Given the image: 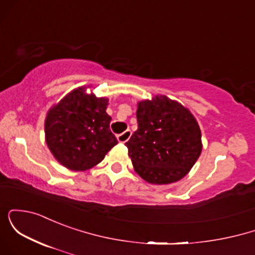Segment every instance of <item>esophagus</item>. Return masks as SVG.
<instances>
[{
  "label": "esophagus",
  "mask_w": 255,
  "mask_h": 255,
  "mask_svg": "<svg viewBox=\"0 0 255 255\" xmlns=\"http://www.w3.org/2000/svg\"><path fill=\"white\" fill-rule=\"evenodd\" d=\"M130 135H131V131L129 129H127L126 131H124V133L119 134V135H118L119 142H121V144H125L126 141H128V140H129Z\"/></svg>",
  "instance_id": "1"
}]
</instances>
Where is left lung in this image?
Listing matches in <instances>:
<instances>
[{
    "label": "left lung",
    "mask_w": 255,
    "mask_h": 255,
    "mask_svg": "<svg viewBox=\"0 0 255 255\" xmlns=\"http://www.w3.org/2000/svg\"><path fill=\"white\" fill-rule=\"evenodd\" d=\"M137 129L126 142L134 170L152 184L181 180L203 150L197 120L187 108L166 96L137 103Z\"/></svg>",
    "instance_id": "8db88e82"
}]
</instances>
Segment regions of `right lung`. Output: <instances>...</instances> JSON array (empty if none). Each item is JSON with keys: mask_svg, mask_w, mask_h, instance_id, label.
Returning <instances> with one entry per match:
<instances>
[{"mask_svg": "<svg viewBox=\"0 0 255 255\" xmlns=\"http://www.w3.org/2000/svg\"><path fill=\"white\" fill-rule=\"evenodd\" d=\"M90 87V86H87ZM81 86L52 105L45 118V141L60 164L85 171L104 159L118 144L107 114L109 99L96 97Z\"/></svg>", "mask_w": 255, "mask_h": 255, "instance_id": "1", "label": "right lung"}]
</instances>
